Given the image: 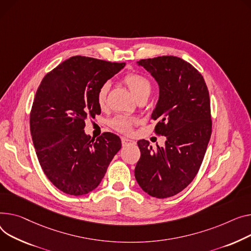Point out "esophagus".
<instances>
[{"instance_id": "34e87169", "label": "esophagus", "mask_w": 251, "mask_h": 251, "mask_svg": "<svg viewBox=\"0 0 251 251\" xmlns=\"http://www.w3.org/2000/svg\"><path fill=\"white\" fill-rule=\"evenodd\" d=\"M121 141H122V145L125 147V146H129V145H135V141H133L131 139H128L126 137H122L121 138Z\"/></svg>"}]
</instances>
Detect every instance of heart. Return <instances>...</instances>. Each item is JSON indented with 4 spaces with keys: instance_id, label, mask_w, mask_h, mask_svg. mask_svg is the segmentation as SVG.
<instances>
[{
    "instance_id": "heart-1",
    "label": "heart",
    "mask_w": 251,
    "mask_h": 251,
    "mask_svg": "<svg viewBox=\"0 0 251 251\" xmlns=\"http://www.w3.org/2000/svg\"><path fill=\"white\" fill-rule=\"evenodd\" d=\"M123 81L130 89L132 94L135 96L137 100L142 98H148L152 90L151 81L146 76L137 74L130 73L123 77ZM110 90V81L103 82L97 92V103L100 107H104L107 103V97ZM133 120L125 116H116L110 122V125L113 129L121 133H129L131 131Z\"/></svg>"
}]
</instances>
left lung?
<instances>
[{
  "mask_svg": "<svg viewBox=\"0 0 251 251\" xmlns=\"http://www.w3.org/2000/svg\"><path fill=\"white\" fill-rule=\"evenodd\" d=\"M159 86V99L151 118L155 134L165 136L163 147L137 142L140 158L135 178L151 197L164 199L186 189L197 176L212 133L210 97L203 75L176 56L141 59Z\"/></svg>",
  "mask_w": 251,
  "mask_h": 251,
  "instance_id": "1",
  "label": "left lung"
}]
</instances>
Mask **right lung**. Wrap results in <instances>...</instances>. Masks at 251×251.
<instances>
[{"label": "right lung", "mask_w": 251, "mask_h": 251, "mask_svg": "<svg viewBox=\"0 0 251 251\" xmlns=\"http://www.w3.org/2000/svg\"><path fill=\"white\" fill-rule=\"evenodd\" d=\"M125 62L86 56L64 60L41 80L30 112V131L41 168L61 192L86 195L104 177L120 138L105 132L97 139L85 133V121L101 113L97 92Z\"/></svg>", "instance_id": "obj_1"}]
</instances>
